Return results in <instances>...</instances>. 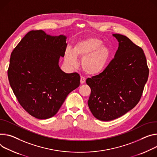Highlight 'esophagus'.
I'll return each instance as SVG.
<instances>
[{
	"label": "esophagus",
	"mask_w": 157,
	"mask_h": 157,
	"mask_svg": "<svg viewBox=\"0 0 157 157\" xmlns=\"http://www.w3.org/2000/svg\"><path fill=\"white\" fill-rule=\"evenodd\" d=\"M86 82V79H85L83 76H81V79H80V82L81 84H84Z\"/></svg>",
	"instance_id": "esophagus-1"
}]
</instances>
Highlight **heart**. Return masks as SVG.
I'll use <instances>...</instances> for the list:
<instances>
[{"mask_svg": "<svg viewBox=\"0 0 157 157\" xmlns=\"http://www.w3.org/2000/svg\"><path fill=\"white\" fill-rule=\"evenodd\" d=\"M103 44V41L96 37L84 38L77 42L73 49L66 51L65 59L70 64L76 65L77 58H83L81 65L85 72L98 75L107 66L111 56L109 49Z\"/></svg>", "mask_w": 157, "mask_h": 157, "instance_id": "b5f03b06", "label": "heart"}]
</instances>
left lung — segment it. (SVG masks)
I'll list each match as a JSON object with an SVG mask.
<instances>
[{"instance_id":"8db88e82","label":"left lung","mask_w":157,"mask_h":157,"mask_svg":"<svg viewBox=\"0 0 157 157\" xmlns=\"http://www.w3.org/2000/svg\"><path fill=\"white\" fill-rule=\"evenodd\" d=\"M113 36L119 42L115 58L101 73L86 80L91 88L89 108L96 118L106 121L123 116L138 104L149 74L143 49L125 36Z\"/></svg>"}]
</instances>
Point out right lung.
<instances>
[{
	"label": "right lung",
	"mask_w": 157,
	"mask_h": 157,
	"mask_svg": "<svg viewBox=\"0 0 157 157\" xmlns=\"http://www.w3.org/2000/svg\"><path fill=\"white\" fill-rule=\"evenodd\" d=\"M66 38L31 31L11 53L7 71L10 85L22 108L37 119L54 116L67 96L80 84L77 73H66L59 66Z\"/></svg>",
	"instance_id": "1"
}]
</instances>
